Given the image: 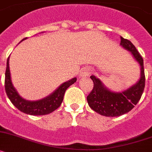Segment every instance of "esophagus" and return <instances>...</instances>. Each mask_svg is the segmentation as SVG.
Segmentation results:
<instances>
[{"mask_svg":"<svg viewBox=\"0 0 152 152\" xmlns=\"http://www.w3.org/2000/svg\"><path fill=\"white\" fill-rule=\"evenodd\" d=\"M90 73H91L90 69L85 67V68L82 69L79 76H80V78H85L86 77V76H89V75H90Z\"/></svg>","mask_w":152,"mask_h":152,"instance_id":"1","label":"esophagus"}]
</instances>
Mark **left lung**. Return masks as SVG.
<instances>
[{
    "label": "left lung",
    "instance_id": "1",
    "mask_svg": "<svg viewBox=\"0 0 152 152\" xmlns=\"http://www.w3.org/2000/svg\"><path fill=\"white\" fill-rule=\"evenodd\" d=\"M120 46L129 51L134 60L140 66V78L136 83L121 92H115L109 89L103 82L95 76H91L94 86L87 96L89 107L99 115L108 117H115L131 111L138 103L143 93L145 83L144 62L142 56L130 40L121 37Z\"/></svg>",
    "mask_w": 152,
    "mask_h": 152
}]
</instances>
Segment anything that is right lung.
<instances>
[{"instance_id": "obj_1", "label": "right lung", "mask_w": 152, "mask_h": 152, "mask_svg": "<svg viewBox=\"0 0 152 152\" xmlns=\"http://www.w3.org/2000/svg\"><path fill=\"white\" fill-rule=\"evenodd\" d=\"M26 39L27 37L22 39L20 42ZM9 60H10V56L7 58V68L6 72H5V91L13 105L22 113H26L27 115H47L53 113L61 105L63 100L64 93L67 88L76 83L77 80L76 77H74L63 83L51 94L41 99L35 100V101L27 100L20 96L17 89L14 88L13 85L11 76H10Z\"/></svg>"}]
</instances>
